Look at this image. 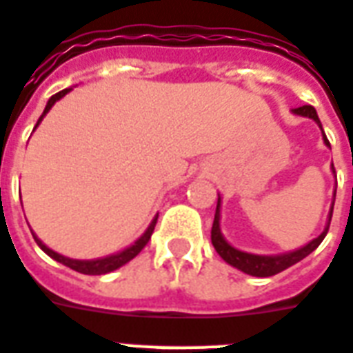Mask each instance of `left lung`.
Segmentation results:
<instances>
[{
    "label": "left lung",
    "mask_w": 353,
    "mask_h": 353,
    "mask_svg": "<svg viewBox=\"0 0 353 353\" xmlns=\"http://www.w3.org/2000/svg\"><path fill=\"white\" fill-rule=\"evenodd\" d=\"M292 112L297 114V116L310 117V119H314L316 123L322 127L320 119H318V114H316L314 108L309 106V104H307V106L294 108ZM323 142H325V145H330V140L325 138V134H323ZM333 172H335V168H333ZM331 215H333V205H331L330 219H327V226H325V230H323L322 234L316 237V239H312V241L307 243L305 247H301V249L292 250V252H284V254H271V256H265V254H250V252H243V250L232 247V245L223 237V232H221V196H219V202H216L215 210V221H213V228H211V243H213V247H215V250L219 252V256L223 258L226 263H230V265H234L236 270L243 271V273H247V275L252 276H271L276 275V273H281V271L288 270L290 265H294V263H297L305 256H309L310 252L323 241V237L327 234L331 223Z\"/></svg>",
    "instance_id": "left-lung-1"
}]
</instances>
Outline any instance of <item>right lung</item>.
<instances>
[{
	"label": "right lung",
	"mask_w": 353,
	"mask_h": 353,
	"mask_svg": "<svg viewBox=\"0 0 353 353\" xmlns=\"http://www.w3.org/2000/svg\"><path fill=\"white\" fill-rule=\"evenodd\" d=\"M69 91H70V88L69 90L59 91V93H56V95H52L50 99H48L46 108H44L43 116L39 117L35 129H37L39 123L43 121L44 116L50 112L52 106H54V104H56L57 101L61 99V97L67 95ZM157 216L159 215H155V219L151 221V224L148 226V230H145L142 236L138 237L137 241L132 243L130 247H127V249L121 250V252H117V254H110V256H104V258H97V260H72V258H67V256H63V254H57V252H54L52 249H48V247H46V245H44V243L41 241L37 236H35V234H33V237H35V241H37L39 247H41V249H43L44 252L48 254V256L54 258L56 262L63 263V265H67V268H70V270L78 271V273H83V275H104V273H110V271L117 270V268H121V265H125L127 262H130V260L137 256L138 252H140V250H142L143 247L148 245V241L151 239V234H153V230H155Z\"/></svg>",
	"instance_id": "1"
}]
</instances>
